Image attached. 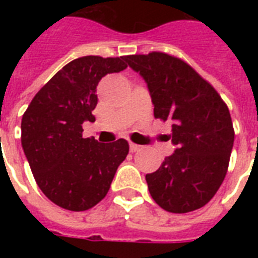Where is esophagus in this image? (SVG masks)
Segmentation results:
<instances>
[{
	"mask_svg": "<svg viewBox=\"0 0 258 258\" xmlns=\"http://www.w3.org/2000/svg\"><path fill=\"white\" fill-rule=\"evenodd\" d=\"M141 149L142 146L135 145V143H130V151H131V153H137V151H139Z\"/></svg>",
	"mask_w": 258,
	"mask_h": 258,
	"instance_id": "obj_1",
	"label": "esophagus"
}]
</instances>
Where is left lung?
<instances>
[{
    "label": "left lung",
    "mask_w": 258,
    "mask_h": 258,
    "mask_svg": "<svg viewBox=\"0 0 258 258\" xmlns=\"http://www.w3.org/2000/svg\"><path fill=\"white\" fill-rule=\"evenodd\" d=\"M147 84L154 116L171 123L174 154L146 175L153 200L170 213H188L212 200L224 182L234 143L229 109L191 67L170 54L124 56Z\"/></svg>",
    "instance_id": "1"
}]
</instances>
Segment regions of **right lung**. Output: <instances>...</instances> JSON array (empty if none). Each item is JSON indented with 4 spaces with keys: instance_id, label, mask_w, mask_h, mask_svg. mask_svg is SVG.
Returning a JSON list of instances; mask_svg holds the SVG:
<instances>
[{
    "instance_id": "right-lung-1",
    "label": "right lung",
    "mask_w": 258,
    "mask_h": 258,
    "mask_svg": "<svg viewBox=\"0 0 258 258\" xmlns=\"http://www.w3.org/2000/svg\"><path fill=\"white\" fill-rule=\"evenodd\" d=\"M125 68L124 57L76 58L36 93L22 116L21 145L30 170L60 208L84 212L99 204L128 154L124 139L99 143L82 134L83 123L95 120L101 78Z\"/></svg>"
}]
</instances>
